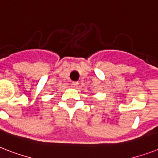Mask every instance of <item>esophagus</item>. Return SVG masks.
<instances>
[{"instance_id":"1","label":"esophagus","mask_w":158,"mask_h":158,"mask_svg":"<svg viewBox=\"0 0 158 158\" xmlns=\"http://www.w3.org/2000/svg\"><path fill=\"white\" fill-rule=\"evenodd\" d=\"M71 84L73 88H76V87L79 85V83H78V82H72Z\"/></svg>"}]
</instances>
